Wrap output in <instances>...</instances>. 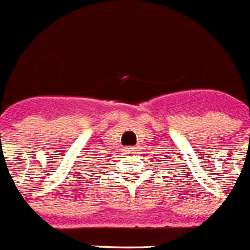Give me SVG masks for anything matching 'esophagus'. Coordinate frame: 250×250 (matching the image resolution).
I'll return each mask as SVG.
<instances>
[{"label":"esophagus","mask_w":250,"mask_h":250,"mask_svg":"<svg viewBox=\"0 0 250 250\" xmlns=\"http://www.w3.org/2000/svg\"><path fill=\"white\" fill-rule=\"evenodd\" d=\"M125 153H126V154H133L134 153V148H126V150H125Z\"/></svg>","instance_id":"obj_1"}]
</instances>
